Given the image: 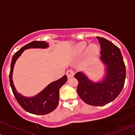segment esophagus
Wrapping results in <instances>:
<instances>
[{"instance_id": "obj_1", "label": "esophagus", "mask_w": 135, "mask_h": 135, "mask_svg": "<svg viewBox=\"0 0 135 135\" xmlns=\"http://www.w3.org/2000/svg\"><path fill=\"white\" fill-rule=\"evenodd\" d=\"M66 75L68 76V78L73 77V75H74V72H73V71L72 69H69L66 72Z\"/></svg>"}]
</instances>
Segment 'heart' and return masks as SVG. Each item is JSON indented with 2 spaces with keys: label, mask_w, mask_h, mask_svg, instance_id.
<instances>
[{
  "label": "heart",
  "mask_w": 135,
  "mask_h": 135,
  "mask_svg": "<svg viewBox=\"0 0 135 135\" xmlns=\"http://www.w3.org/2000/svg\"><path fill=\"white\" fill-rule=\"evenodd\" d=\"M87 45H88V43L85 41H83L78 44L75 47V50L78 52H80L82 51H84L86 48ZM88 52L90 55H94V54L97 53L98 51V47L96 45H91L88 47Z\"/></svg>",
  "instance_id": "obj_1"
}]
</instances>
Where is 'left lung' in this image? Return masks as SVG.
<instances>
[{"label": "left lung", "mask_w": 135, "mask_h": 135, "mask_svg": "<svg viewBox=\"0 0 135 135\" xmlns=\"http://www.w3.org/2000/svg\"><path fill=\"white\" fill-rule=\"evenodd\" d=\"M101 47V59L107 65V75L100 83H93L83 73L75 75L78 83L77 91L84 102L93 106H103L115 99L124 86L126 66L121 51L112 42L97 37Z\"/></svg>", "instance_id": "1"}]
</instances>
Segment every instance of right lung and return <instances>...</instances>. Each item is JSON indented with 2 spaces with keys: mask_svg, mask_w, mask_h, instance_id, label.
Instances as JSON below:
<instances>
[{
  "mask_svg": "<svg viewBox=\"0 0 135 135\" xmlns=\"http://www.w3.org/2000/svg\"><path fill=\"white\" fill-rule=\"evenodd\" d=\"M48 44L45 41H34L26 44L16 52L12 57L9 72V83L12 91L18 103L26 112L37 115H45L52 112L58 106L59 102V89L67 81V76L64 75L56 81L51 83L45 90L33 98H25L17 92L13 80L12 73L13 66L18 57L24 50L29 48H47Z\"/></svg>",
  "mask_w": 135,
  "mask_h": 135,
  "instance_id": "add662e5",
  "label": "right lung"
}]
</instances>
